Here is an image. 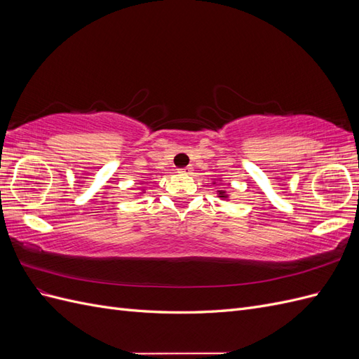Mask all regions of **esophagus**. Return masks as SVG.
I'll list each match as a JSON object with an SVG mask.
<instances>
[{"label": "esophagus", "instance_id": "34e87169", "mask_svg": "<svg viewBox=\"0 0 359 359\" xmlns=\"http://www.w3.org/2000/svg\"><path fill=\"white\" fill-rule=\"evenodd\" d=\"M180 172H181V173H186V175H189V173L193 172V168H191V166H186V168L180 169Z\"/></svg>", "mask_w": 359, "mask_h": 359}]
</instances>
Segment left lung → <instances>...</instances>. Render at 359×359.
I'll list each match as a JSON object with an SVG mask.
<instances>
[{
    "label": "left lung",
    "mask_w": 359,
    "mask_h": 359,
    "mask_svg": "<svg viewBox=\"0 0 359 359\" xmlns=\"http://www.w3.org/2000/svg\"><path fill=\"white\" fill-rule=\"evenodd\" d=\"M219 194H220V196H219V198H222V199L227 198V196H226V191H223V190H220V191H219Z\"/></svg>",
    "instance_id": "8db88e82"
}]
</instances>
